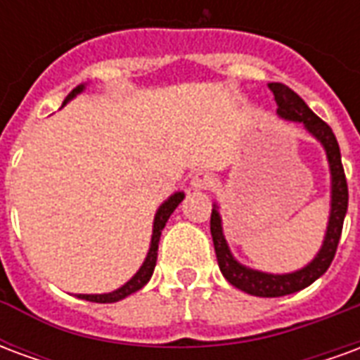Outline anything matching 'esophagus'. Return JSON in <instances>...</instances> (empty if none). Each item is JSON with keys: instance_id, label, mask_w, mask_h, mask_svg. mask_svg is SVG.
I'll return each mask as SVG.
<instances>
[{"instance_id": "1", "label": "esophagus", "mask_w": 360, "mask_h": 360, "mask_svg": "<svg viewBox=\"0 0 360 360\" xmlns=\"http://www.w3.org/2000/svg\"><path fill=\"white\" fill-rule=\"evenodd\" d=\"M212 187H214V177H212L210 173L198 172L191 179V188H195V191H208Z\"/></svg>"}]
</instances>
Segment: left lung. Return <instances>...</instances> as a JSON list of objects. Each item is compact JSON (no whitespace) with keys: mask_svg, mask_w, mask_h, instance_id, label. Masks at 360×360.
Masks as SVG:
<instances>
[{"mask_svg":"<svg viewBox=\"0 0 360 360\" xmlns=\"http://www.w3.org/2000/svg\"><path fill=\"white\" fill-rule=\"evenodd\" d=\"M268 86L276 96L279 117L295 121V123H302V127L316 141H320V144L326 150L330 173H332V210H330V219H328V229H326L322 249L318 250L314 260L301 270L291 271V274H266V271L250 270V268L239 264L235 260L231 250L227 247L226 237H224L221 218H219L216 204L212 208L210 233L214 249H216V257H218L219 270L231 285L241 289L245 293L255 295V297H283V295L297 293L304 287H309L312 281H316L330 268L333 257H335V250H338L341 229H343V219L347 214L349 191L345 172L341 165L340 144L335 141V134L330 129V125L318 117L316 113L304 103L301 96L295 94L289 86L281 84V82H270Z\"/></svg>","mask_w":360,"mask_h":360,"instance_id":"8db88e82","label":"left lung"}]
</instances>
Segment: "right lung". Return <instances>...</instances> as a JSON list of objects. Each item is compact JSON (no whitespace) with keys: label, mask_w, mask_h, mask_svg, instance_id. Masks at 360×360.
I'll use <instances>...</instances> for the list:
<instances>
[{"label":"right lung","mask_w":360,"mask_h":360,"mask_svg":"<svg viewBox=\"0 0 360 360\" xmlns=\"http://www.w3.org/2000/svg\"><path fill=\"white\" fill-rule=\"evenodd\" d=\"M82 90H84V84H81V86H77L75 90H71L69 92V96L65 98V102H63V105H65L69 100H73L75 96L81 94ZM185 198V195L183 193H175V195H172L167 200H165L160 208H158L156 212V218H154V229H152V241H150V250L148 255H146V260L142 262L141 270L134 274L133 278L127 281L125 285L119 287V289H115V291H111V293H103V295H77L79 299H84V301H92V302H117L121 301V299H125V297H129L131 293H134V291H139V289H142V287L148 283V279L152 278V274H154V268H156V260H158V243H160V237H162V229L165 227V224H167V219H169V216L173 214V210L177 208L181 204V200Z\"/></svg>","instance_id":"obj_1"}]
</instances>
